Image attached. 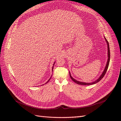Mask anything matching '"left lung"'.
<instances>
[{"label": "left lung", "mask_w": 121, "mask_h": 121, "mask_svg": "<svg viewBox=\"0 0 121 121\" xmlns=\"http://www.w3.org/2000/svg\"><path fill=\"white\" fill-rule=\"evenodd\" d=\"M104 39L105 40L106 42H107V45H108V61H107V65H106V66L104 68V72H102V74L101 75V76L99 77V78L98 79H97L96 81H95L93 82H91V83H85V82H80L79 81H77V80H75V79L73 78L72 77L71 75V73L70 72H69V76H70V77L71 78V79L73 80V81L74 82H75L76 83L78 84H80V85H92V84H95L97 82H98L99 81L102 79V78L104 77V76L105 75L106 72L107 71V69H108V65H109V60H110V50H109V43L108 41V40H107V39L105 38V37H104Z\"/></svg>", "instance_id": "1"}]
</instances>
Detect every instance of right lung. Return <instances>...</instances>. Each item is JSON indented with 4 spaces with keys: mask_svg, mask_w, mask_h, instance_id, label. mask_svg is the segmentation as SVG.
I'll use <instances>...</instances> for the list:
<instances>
[{
    "mask_svg": "<svg viewBox=\"0 0 121 121\" xmlns=\"http://www.w3.org/2000/svg\"><path fill=\"white\" fill-rule=\"evenodd\" d=\"M54 64H55V62H54V64H53V65H54ZM53 67H52V70H53ZM50 79H51V78H50V79H49V80H48V81H47V82H46V83H45V84H46V83H48V82H49V80H50Z\"/></svg>",
    "mask_w": 121,
    "mask_h": 121,
    "instance_id": "obj_1",
    "label": "right lung"
}]
</instances>
